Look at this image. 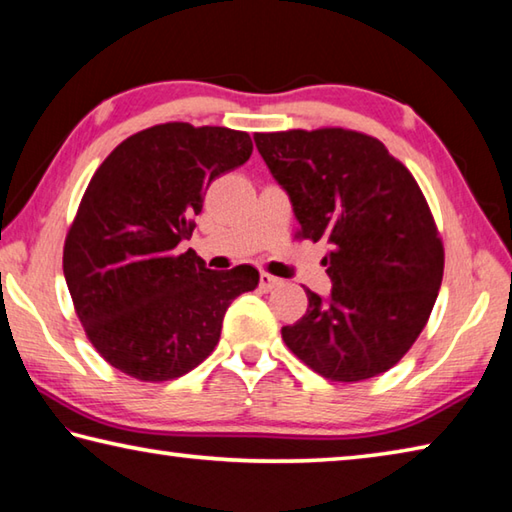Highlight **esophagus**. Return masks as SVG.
<instances>
[{"label": "esophagus", "instance_id": "1", "mask_svg": "<svg viewBox=\"0 0 512 512\" xmlns=\"http://www.w3.org/2000/svg\"><path fill=\"white\" fill-rule=\"evenodd\" d=\"M281 283V279H276V276H272V274H261V283H258V285H261V290L263 292H270L272 288H276V285H279Z\"/></svg>", "mask_w": 512, "mask_h": 512}]
</instances>
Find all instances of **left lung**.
I'll use <instances>...</instances> for the list:
<instances>
[{"label":"left lung","instance_id":"obj_1","mask_svg":"<svg viewBox=\"0 0 512 512\" xmlns=\"http://www.w3.org/2000/svg\"><path fill=\"white\" fill-rule=\"evenodd\" d=\"M290 195L299 236L330 245L328 299L283 326L290 351L335 382L389 371L423 333L443 281V242L414 175L369 134L321 128L254 134Z\"/></svg>","mask_w":512,"mask_h":512}]
</instances>
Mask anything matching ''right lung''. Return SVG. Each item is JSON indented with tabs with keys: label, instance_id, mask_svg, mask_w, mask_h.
<instances>
[{
	"label": "right lung",
	"instance_id": "right-lung-1",
	"mask_svg": "<svg viewBox=\"0 0 512 512\" xmlns=\"http://www.w3.org/2000/svg\"><path fill=\"white\" fill-rule=\"evenodd\" d=\"M247 132L161 123L119 143L89 182L62 270L89 342L141 382L175 380L213 353L224 312L258 270L213 272L179 242L215 177L249 159Z\"/></svg>",
	"mask_w": 512,
	"mask_h": 512
}]
</instances>
